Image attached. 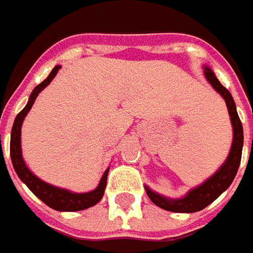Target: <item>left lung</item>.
Returning a JSON list of instances; mask_svg holds the SVG:
<instances>
[{
  "label": "left lung",
  "mask_w": 253,
  "mask_h": 253,
  "mask_svg": "<svg viewBox=\"0 0 253 253\" xmlns=\"http://www.w3.org/2000/svg\"><path fill=\"white\" fill-rule=\"evenodd\" d=\"M204 74H206L210 84L224 97V100L227 102L232 128H234V141H232V146H231L228 158H227L225 163L219 168L218 171L214 176H211L209 180H206L201 186L189 191L186 197L179 200H170L166 199V197H162L159 194H156L155 191L145 187L146 194L152 200L153 204H156L158 207L163 210L171 211V212H196V211L206 209L209 204H211L215 199H218L219 196L228 189L229 184L232 183V180L237 176L239 163H241L242 145H244V131H242V124L239 120L238 112L235 108L234 98L229 94L228 90L219 83L215 74L211 72V69L206 67Z\"/></svg>",
  "instance_id": "8db88e82"
}]
</instances>
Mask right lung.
<instances>
[{"label":"right lung","mask_w":253,"mask_h":253,"mask_svg":"<svg viewBox=\"0 0 253 253\" xmlns=\"http://www.w3.org/2000/svg\"><path fill=\"white\" fill-rule=\"evenodd\" d=\"M59 69H60V66H56L53 70L50 72V74L47 76V79L43 80L39 85L35 87L26 107L16 115L14 125H12V131H11L9 152H11V161H12L16 174L19 176V179L24 181L25 184L28 186V189L31 190L38 199H41L46 206H49L50 209L57 210V211H80V210H85L88 207L95 206L102 199L104 190H105V186H107L108 169L105 170V173L102 174L100 184H98L97 189L92 190L90 193H80L79 194V193H72L69 190L53 187L52 184H47L41 179H38L34 173H31V170L26 168L24 159H22V152H21V126H22L24 118L26 117V114L29 112V110L32 108L38 94L53 80V77L57 74Z\"/></svg>","instance_id":"add662e5"}]
</instances>
